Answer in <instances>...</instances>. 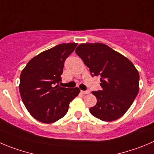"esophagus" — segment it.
I'll return each mask as SVG.
<instances>
[{
  "label": "esophagus",
  "instance_id": "esophagus-1",
  "mask_svg": "<svg viewBox=\"0 0 154 154\" xmlns=\"http://www.w3.org/2000/svg\"><path fill=\"white\" fill-rule=\"evenodd\" d=\"M81 93L83 94H88V93H90V91L89 90H81Z\"/></svg>",
  "mask_w": 154,
  "mask_h": 154
}]
</instances>
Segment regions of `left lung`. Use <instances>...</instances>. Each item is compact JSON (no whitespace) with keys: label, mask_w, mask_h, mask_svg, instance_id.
<instances>
[{"label":"left lung","mask_w":154,"mask_h":154,"mask_svg":"<svg viewBox=\"0 0 154 154\" xmlns=\"http://www.w3.org/2000/svg\"><path fill=\"white\" fill-rule=\"evenodd\" d=\"M76 53L93 77L100 76L101 90L93 91L97 99L90 109L94 117L105 122L121 118L139 91V73L127 57L103 43L79 45Z\"/></svg>","instance_id":"1"}]
</instances>
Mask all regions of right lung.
Here are the masks:
<instances>
[{
	"mask_svg": "<svg viewBox=\"0 0 154 154\" xmlns=\"http://www.w3.org/2000/svg\"><path fill=\"white\" fill-rule=\"evenodd\" d=\"M77 43H63L32 58L20 74V93L32 117L43 123H52L64 117L69 104L80 93L78 87H59L66 58Z\"/></svg>",
	"mask_w": 154,
	"mask_h": 154,
	"instance_id": "1",
	"label": "right lung"
}]
</instances>
